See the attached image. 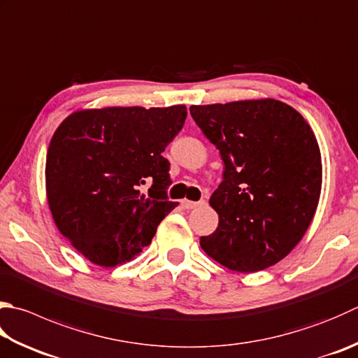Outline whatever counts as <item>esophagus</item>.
I'll list each match as a JSON object with an SVG mask.
<instances>
[{
  "label": "esophagus",
  "mask_w": 358,
  "mask_h": 358,
  "mask_svg": "<svg viewBox=\"0 0 358 358\" xmlns=\"http://www.w3.org/2000/svg\"><path fill=\"white\" fill-rule=\"evenodd\" d=\"M206 201H188V199H184L182 201V207L184 208H196L199 206H204Z\"/></svg>",
  "instance_id": "obj_1"
}]
</instances>
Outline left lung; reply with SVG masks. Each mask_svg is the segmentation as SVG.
I'll list each match as a JSON object with an SVG mask.
<instances>
[{
    "mask_svg": "<svg viewBox=\"0 0 358 358\" xmlns=\"http://www.w3.org/2000/svg\"><path fill=\"white\" fill-rule=\"evenodd\" d=\"M190 113L224 162L208 201L220 222L199 238L201 248L232 271L275 265L304 237L318 207L322 165L312 127L271 98L192 106Z\"/></svg>",
    "mask_w": 358,
    "mask_h": 358,
    "instance_id": "1",
    "label": "left lung"
}]
</instances>
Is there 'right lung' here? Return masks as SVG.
Returning a JSON list of instances; mask_svg holds the SVG:
<instances>
[{
  "label": "right lung",
  "instance_id": "obj_1",
  "mask_svg": "<svg viewBox=\"0 0 358 358\" xmlns=\"http://www.w3.org/2000/svg\"><path fill=\"white\" fill-rule=\"evenodd\" d=\"M185 118V106H136L78 110L60 123L46 154V198L60 234L87 260L113 268L136 259L178 206L166 198L162 152Z\"/></svg>",
  "mask_w": 358,
  "mask_h": 358
}]
</instances>
